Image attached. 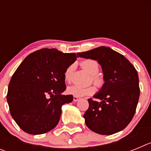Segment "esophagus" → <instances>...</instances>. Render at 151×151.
Segmentation results:
<instances>
[{
    "label": "esophagus",
    "instance_id": "34e87169",
    "mask_svg": "<svg viewBox=\"0 0 151 151\" xmlns=\"http://www.w3.org/2000/svg\"><path fill=\"white\" fill-rule=\"evenodd\" d=\"M79 100H80V97H76V96H73V101L76 102V101H79Z\"/></svg>",
    "mask_w": 151,
    "mask_h": 151
}]
</instances>
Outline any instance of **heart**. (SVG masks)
Segmentation results:
<instances>
[{
	"instance_id": "heart-1",
	"label": "heart",
	"mask_w": 151,
	"mask_h": 151,
	"mask_svg": "<svg viewBox=\"0 0 151 151\" xmlns=\"http://www.w3.org/2000/svg\"><path fill=\"white\" fill-rule=\"evenodd\" d=\"M81 66L85 71L88 72L91 76H92V80H93L94 85L98 88L102 87L104 83V80L101 76L98 75L100 70L99 63L94 60L88 59L82 61L81 63ZM73 69H74V65H70L66 69L65 73H64V78L66 80V82H70ZM66 91L68 94H72V95L76 96V97H82V96L91 95V94H94L96 91V88L93 85L84 87L81 85H73L69 86L66 89Z\"/></svg>"
}]
</instances>
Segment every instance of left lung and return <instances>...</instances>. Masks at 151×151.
Segmentation results:
<instances>
[{
	"label": "left lung",
	"instance_id": "1",
	"mask_svg": "<svg viewBox=\"0 0 151 151\" xmlns=\"http://www.w3.org/2000/svg\"><path fill=\"white\" fill-rule=\"evenodd\" d=\"M77 56L97 60L102 67L104 84L88 99L89 107L84 114L85 124L100 134L120 132L132 121L140 96L137 70L123 55L106 47H99Z\"/></svg>",
	"mask_w": 151,
	"mask_h": 151
}]
</instances>
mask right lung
<instances>
[{
    "label": "right lung",
    "mask_w": 151,
    "mask_h": 151,
    "mask_svg": "<svg viewBox=\"0 0 151 151\" xmlns=\"http://www.w3.org/2000/svg\"><path fill=\"white\" fill-rule=\"evenodd\" d=\"M76 58L73 53L41 49L28 55L13 73L6 99L12 117L25 132L41 134L57 126L62 106L73 100L62 93L66 88L64 73Z\"/></svg>",
    "instance_id": "add662e5"
}]
</instances>
